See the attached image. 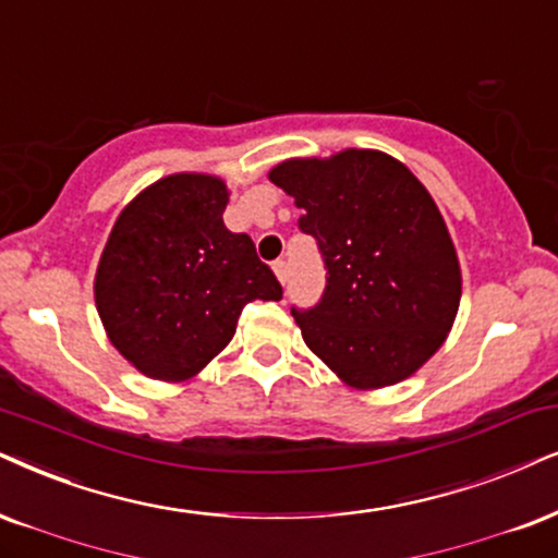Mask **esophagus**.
<instances>
[{
    "mask_svg": "<svg viewBox=\"0 0 558 558\" xmlns=\"http://www.w3.org/2000/svg\"><path fill=\"white\" fill-rule=\"evenodd\" d=\"M272 270H275V275H278V280L280 283H288V275H291V270H288V263L286 259H275L272 263Z\"/></svg>",
    "mask_w": 558,
    "mask_h": 558,
    "instance_id": "obj_1",
    "label": "esophagus"
}]
</instances>
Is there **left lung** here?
I'll return each mask as SVG.
<instances>
[{"mask_svg":"<svg viewBox=\"0 0 558 558\" xmlns=\"http://www.w3.org/2000/svg\"><path fill=\"white\" fill-rule=\"evenodd\" d=\"M267 178L295 197L299 229L327 270L322 301L291 308L308 350L352 389L412 376L446 342L461 303L456 246L425 185L373 149L288 159Z\"/></svg>","mask_w":558,"mask_h":558,"instance_id":"1","label":"left lung"}]
</instances>
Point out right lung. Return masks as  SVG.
<instances>
[{
    "mask_svg": "<svg viewBox=\"0 0 558 558\" xmlns=\"http://www.w3.org/2000/svg\"><path fill=\"white\" fill-rule=\"evenodd\" d=\"M227 203L214 174H169L133 197L110 231L97 314L144 376L193 378L231 342L246 303L283 299L255 242L223 227Z\"/></svg>",
    "mask_w": 558,
    "mask_h": 558,
    "instance_id": "right-lung-1",
    "label": "right lung"
}]
</instances>
